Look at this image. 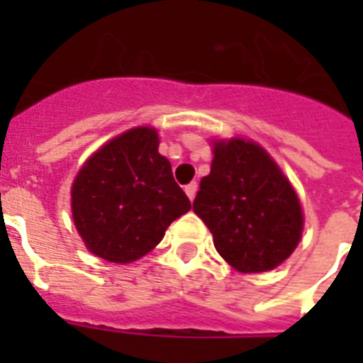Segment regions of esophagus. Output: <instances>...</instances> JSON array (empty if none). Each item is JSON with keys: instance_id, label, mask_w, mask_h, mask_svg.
Returning a JSON list of instances; mask_svg holds the SVG:
<instances>
[{"instance_id": "esophagus-1", "label": "esophagus", "mask_w": 363, "mask_h": 363, "mask_svg": "<svg viewBox=\"0 0 363 363\" xmlns=\"http://www.w3.org/2000/svg\"><path fill=\"white\" fill-rule=\"evenodd\" d=\"M184 192H186V196L190 198V201H192V199L196 198V192H198V182H190V184H186V186H184Z\"/></svg>"}]
</instances>
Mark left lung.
I'll return each mask as SVG.
<instances>
[{"label": "left lung", "instance_id": "8db88e82", "mask_svg": "<svg viewBox=\"0 0 363 363\" xmlns=\"http://www.w3.org/2000/svg\"><path fill=\"white\" fill-rule=\"evenodd\" d=\"M194 213L215 248L242 273L275 269L298 247L303 215L290 182L252 141L215 143L211 173L199 182Z\"/></svg>", "mask_w": 363, "mask_h": 363}]
</instances>
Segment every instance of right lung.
Here are the masks:
<instances>
[{
	"mask_svg": "<svg viewBox=\"0 0 363 363\" xmlns=\"http://www.w3.org/2000/svg\"><path fill=\"white\" fill-rule=\"evenodd\" d=\"M73 220L90 252L128 264L150 252L190 199L160 156L158 133L133 128L101 147L71 188Z\"/></svg>",
	"mask_w": 363,
	"mask_h": 363,
	"instance_id": "1",
	"label": "right lung"
}]
</instances>
